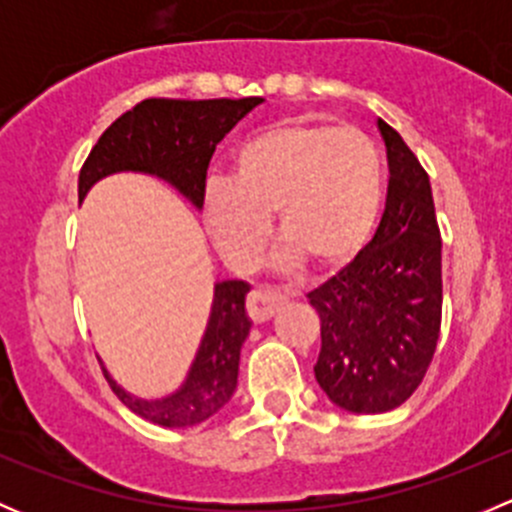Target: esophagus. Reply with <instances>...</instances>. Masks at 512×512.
<instances>
[{
    "label": "esophagus",
    "mask_w": 512,
    "mask_h": 512,
    "mask_svg": "<svg viewBox=\"0 0 512 512\" xmlns=\"http://www.w3.org/2000/svg\"><path fill=\"white\" fill-rule=\"evenodd\" d=\"M282 302H285V299H282V294H277L275 289L255 287L247 294V314H250V319L255 324L267 322V319L280 309Z\"/></svg>",
    "instance_id": "esophagus-1"
}]
</instances>
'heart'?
I'll list each match as a JSON object with an SVG mask.
<instances>
[{
    "label": "heart",
    "instance_id": "obj_1",
    "mask_svg": "<svg viewBox=\"0 0 512 512\" xmlns=\"http://www.w3.org/2000/svg\"><path fill=\"white\" fill-rule=\"evenodd\" d=\"M384 200V163L359 128L277 123L250 138L203 203L205 225L227 262L250 267L270 235L285 237L280 265L334 270L359 255Z\"/></svg>",
    "mask_w": 512,
    "mask_h": 512
}]
</instances>
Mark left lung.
<instances>
[{
  "instance_id": "8db88e82",
  "label": "left lung",
  "mask_w": 512,
  "mask_h": 512,
  "mask_svg": "<svg viewBox=\"0 0 512 512\" xmlns=\"http://www.w3.org/2000/svg\"><path fill=\"white\" fill-rule=\"evenodd\" d=\"M389 193L374 237L307 294L322 324L314 376L354 414L404 404L426 376L441 332V230L431 183L404 138L379 118Z\"/></svg>"
}]
</instances>
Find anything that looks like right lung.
<instances>
[{
    "label": "right lung",
    "instance_id": "1",
    "mask_svg": "<svg viewBox=\"0 0 512 512\" xmlns=\"http://www.w3.org/2000/svg\"><path fill=\"white\" fill-rule=\"evenodd\" d=\"M260 103V96L208 101L146 98L136 103L101 133L86 163L81 165L79 203L96 180L118 170H138L168 180L195 208H203L205 178L215 146ZM247 292L250 285L242 280L215 285L208 329L188 379L175 394L156 401L138 399L123 391L103 369L113 394L133 414L168 428L195 426L218 414L235 394L240 349L252 327L245 312Z\"/></svg>",
    "mask_w": 512,
    "mask_h": 512
}]
</instances>
